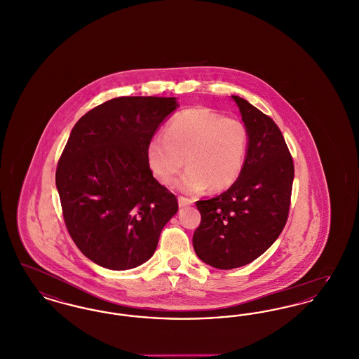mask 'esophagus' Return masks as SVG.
Listing matches in <instances>:
<instances>
[{
    "instance_id": "obj_1",
    "label": "esophagus",
    "mask_w": 359,
    "mask_h": 359,
    "mask_svg": "<svg viewBox=\"0 0 359 359\" xmlns=\"http://www.w3.org/2000/svg\"><path fill=\"white\" fill-rule=\"evenodd\" d=\"M177 201H179V207H187V205L192 203V201H191V199H188L186 196H179V198H177Z\"/></svg>"
}]
</instances>
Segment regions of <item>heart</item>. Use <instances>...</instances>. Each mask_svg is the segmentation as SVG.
I'll list each match as a JSON object with an SVG mask.
<instances>
[{
	"mask_svg": "<svg viewBox=\"0 0 359 359\" xmlns=\"http://www.w3.org/2000/svg\"><path fill=\"white\" fill-rule=\"evenodd\" d=\"M248 132L236 118L202 106L177 113L165 133L152 137L147 145V163L154 177L171 184L184 165L188 170L176 187L191 195L208 187L222 191L234 184L245 163Z\"/></svg>",
	"mask_w": 359,
	"mask_h": 359,
	"instance_id": "obj_1",
	"label": "heart"
}]
</instances>
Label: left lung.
<instances>
[{
    "label": "left lung",
    "instance_id": "1",
    "mask_svg": "<svg viewBox=\"0 0 359 359\" xmlns=\"http://www.w3.org/2000/svg\"><path fill=\"white\" fill-rule=\"evenodd\" d=\"M248 132V152L238 179L221 195L198 201L201 224L192 245L218 269H234L265 253L290 214L294 167L278 126L252 103L231 95Z\"/></svg>",
    "mask_w": 359,
    "mask_h": 359
}]
</instances>
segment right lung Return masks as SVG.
<instances>
[{
	"label": "right lung",
	"instance_id": "add662e5",
	"mask_svg": "<svg viewBox=\"0 0 359 359\" xmlns=\"http://www.w3.org/2000/svg\"><path fill=\"white\" fill-rule=\"evenodd\" d=\"M176 98L120 97L75 123L56 168L63 218L78 249L111 271L154 256L177 199L154 177L147 145Z\"/></svg>",
	"mask_w": 359,
	"mask_h": 359
}]
</instances>
